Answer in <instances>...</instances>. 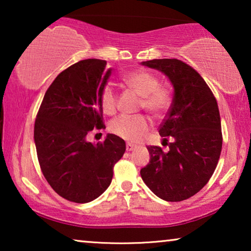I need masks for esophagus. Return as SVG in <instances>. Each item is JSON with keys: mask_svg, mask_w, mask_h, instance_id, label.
<instances>
[{"mask_svg": "<svg viewBox=\"0 0 251 251\" xmlns=\"http://www.w3.org/2000/svg\"><path fill=\"white\" fill-rule=\"evenodd\" d=\"M135 149H136V145H133V144H131V143H126V150L128 151V152H131V151H133Z\"/></svg>", "mask_w": 251, "mask_h": 251, "instance_id": "1", "label": "esophagus"}]
</instances>
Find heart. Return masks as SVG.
Returning a JSON list of instances; mask_svg holds the SVG:
<instances>
[{"label":"heart","mask_w":251,"mask_h":251,"mask_svg":"<svg viewBox=\"0 0 251 251\" xmlns=\"http://www.w3.org/2000/svg\"><path fill=\"white\" fill-rule=\"evenodd\" d=\"M123 83L140 96V108L149 112L154 119L166 114L170 106V95L160 87L159 78L147 71L138 70L126 73L122 77ZM102 112L113 115L118 108V94L112 85H105L99 95ZM150 121L144 115H121L113 120L109 130L113 135L128 142H138L149 131Z\"/></svg>","instance_id":"heart-1"}]
</instances>
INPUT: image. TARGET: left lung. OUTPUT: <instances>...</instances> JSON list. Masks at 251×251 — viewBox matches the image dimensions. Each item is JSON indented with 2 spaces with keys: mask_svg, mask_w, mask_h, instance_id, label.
<instances>
[{
  "mask_svg": "<svg viewBox=\"0 0 251 251\" xmlns=\"http://www.w3.org/2000/svg\"><path fill=\"white\" fill-rule=\"evenodd\" d=\"M142 64L166 74L175 94L159 126L169 149L147 146L151 160L140 176L162 200H186L208 183L221 156L223 136L217 100L201 75L184 61L173 58Z\"/></svg>",
  "mask_w": 251,
  "mask_h": 251,
  "instance_id": "left-lung-1",
  "label": "left lung"
}]
</instances>
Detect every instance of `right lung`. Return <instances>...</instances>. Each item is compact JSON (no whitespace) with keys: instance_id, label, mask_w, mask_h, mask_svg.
<instances>
[{"instance_id":"1","label":"right lung","mask_w":251,"mask_h":251,"mask_svg":"<svg viewBox=\"0 0 251 251\" xmlns=\"http://www.w3.org/2000/svg\"><path fill=\"white\" fill-rule=\"evenodd\" d=\"M106 60L84 59L61 72L48 88L37 112L34 140L42 174L52 190L75 203H87L111 184L126 143L108 133L89 143L92 130L105 128L99 95L111 75Z\"/></svg>"}]
</instances>
